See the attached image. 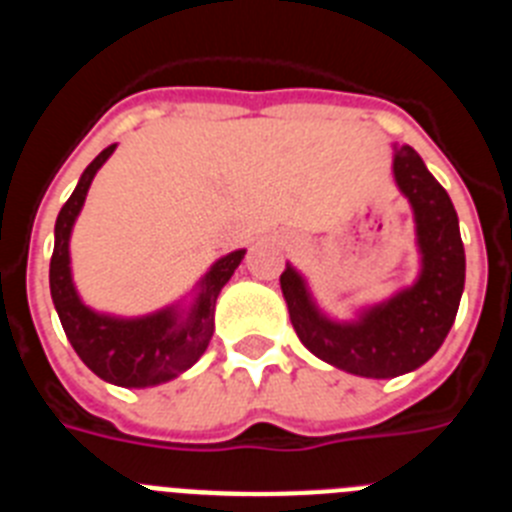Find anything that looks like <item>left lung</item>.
<instances>
[{
  "instance_id": "1",
  "label": "left lung",
  "mask_w": 512,
  "mask_h": 512,
  "mask_svg": "<svg viewBox=\"0 0 512 512\" xmlns=\"http://www.w3.org/2000/svg\"><path fill=\"white\" fill-rule=\"evenodd\" d=\"M393 176L417 222L422 274L414 287L365 310L360 321L334 323L318 313L305 282L287 266L279 285L300 342L334 368L362 378H396L425 365L456 321L466 256L451 196L412 147H396Z\"/></svg>"
}]
</instances>
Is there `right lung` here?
<instances>
[{
	"instance_id": "add662e5",
	"label": "right lung",
	"mask_w": 512,
	"mask_h": 512,
	"mask_svg": "<svg viewBox=\"0 0 512 512\" xmlns=\"http://www.w3.org/2000/svg\"><path fill=\"white\" fill-rule=\"evenodd\" d=\"M113 150L116 144L106 147L87 165L77 189L72 191L56 217L54 256H51L48 282H51V298H54L64 334L87 368L113 386L147 388L176 378L204 355L214 331L217 295L227 285V279L233 277L246 251L227 253L225 259L209 269L207 277L202 279V292L186 321H178L176 310H160L155 316L124 321V318L100 316L82 305L72 285V272H69V235L85 204L95 173Z\"/></svg>"
}]
</instances>
